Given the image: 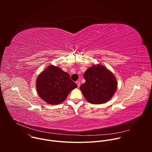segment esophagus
<instances>
[{
  "mask_svg": "<svg viewBox=\"0 0 152 152\" xmlns=\"http://www.w3.org/2000/svg\"><path fill=\"white\" fill-rule=\"evenodd\" d=\"M76 83L77 84V86H78V88H79V86H80V82H79V80H77V81L76 82Z\"/></svg>",
  "mask_w": 152,
  "mask_h": 152,
  "instance_id": "esophagus-1",
  "label": "esophagus"
}]
</instances>
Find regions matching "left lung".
I'll list each match as a JSON object with an SVG mask.
<instances>
[{
  "mask_svg": "<svg viewBox=\"0 0 152 152\" xmlns=\"http://www.w3.org/2000/svg\"><path fill=\"white\" fill-rule=\"evenodd\" d=\"M85 82L80 89L85 99L93 104H102L113 96L117 82L113 74L100 64L88 68L83 75Z\"/></svg>",
  "mask_w": 152,
  "mask_h": 152,
  "instance_id": "1",
  "label": "left lung"
}]
</instances>
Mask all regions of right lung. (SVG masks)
Masks as SVG:
<instances>
[{"label": "right lung", "instance_id": "1", "mask_svg": "<svg viewBox=\"0 0 152 152\" xmlns=\"http://www.w3.org/2000/svg\"><path fill=\"white\" fill-rule=\"evenodd\" d=\"M36 86L39 96L46 102L57 104L66 99L77 85L72 80L69 73L54 66H49L40 73Z\"/></svg>", "mask_w": 152, "mask_h": 152}]
</instances>
